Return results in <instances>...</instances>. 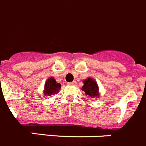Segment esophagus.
<instances>
[{
  "instance_id": "esophagus-1",
  "label": "esophagus",
  "mask_w": 146,
  "mask_h": 146,
  "mask_svg": "<svg viewBox=\"0 0 146 146\" xmlns=\"http://www.w3.org/2000/svg\"><path fill=\"white\" fill-rule=\"evenodd\" d=\"M76 84V81H73V82H70L69 83V85H73V86H75Z\"/></svg>"
}]
</instances>
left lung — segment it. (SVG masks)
Returning <instances> with one entry per match:
<instances>
[{
	"label": "left lung",
	"mask_w": 146,
	"mask_h": 146,
	"mask_svg": "<svg viewBox=\"0 0 146 146\" xmlns=\"http://www.w3.org/2000/svg\"><path fill=\"white\" fill-rule=\"evenodd\" d=\"M84 86L81 88V90L85 92V94L92 98H99V86L95 80L92 78H87L86 79L83 80Z\"/></svg>",
	"instance_id": "8db88e82"
}]
</instances>
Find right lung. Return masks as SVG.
Segmentation results:
<instances>
[{"label": "right lung", "mask_w": 146, "mask_h": 146, "mask_svg": "<svg viewBox=\"0 0 146 146\" xmlns=\"http://www.w3.org/2000/svg\"><path fill=\"white\" fill-rule=\"evenodd\" d=\"M60 88H61L60 84L57 83L56 80L54 78V77H49L46 81L43 93H44V95L45 96H51L52 94H57L60 92Z\"/></svg>", "instance_id": "right-lung-1"}]
</instances>
